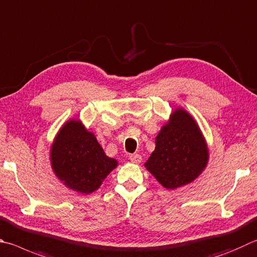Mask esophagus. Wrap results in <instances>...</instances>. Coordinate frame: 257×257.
I'll return each mask as SVG.
<instances>
[{
    "label": "esophagus",
    "instance_id": "esophagus-1",
    "mask_svg": "<svg viewBox=\"0 0 257 257\" xmlns=\"http://www.w3.org/2000/svg\"><path fill=\"white\" fill-rule=\"evenodd\" d=\"M129 160L132 161L133 163H136V164H139L142 162V156L139 154H132L129 155Z\"/></svg>",
    "mask_w": 257,
    "mask_h": 257
}]
</instances>
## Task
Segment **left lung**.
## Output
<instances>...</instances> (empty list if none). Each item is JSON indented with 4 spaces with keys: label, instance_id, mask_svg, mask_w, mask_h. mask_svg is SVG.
<instances>
[{
    "label": "left lung",
    "instance_id": "1",
    "mask_svg": "<svg viewBox=\"0 0 257 257\" xmlns=\"http://www.w3.org/2000/svg\"><path fill=\"white\" fill-rule=\"evenodd\" d=\"M155 144L145 167L166 189L191 183L206 169L209 160L206 141L192 115L183 109L173 111Z\"/></svg>",
    "mask_w": 257,
    "mask_h": 257
}]
</instances>
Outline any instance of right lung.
<instances>
[{
    "label": "right lung",
    "instance_id": "right-lung-1",
    "mask_svg": "<svg viewBox=\"0 0 257 257\" xmlns=\"http://www.w3.org/2000/svg\"><path fill=\"white\" fill-rule=\"evenodd\" d=\"M54 173L67 188L80 193H92L100 188L118 162L105 155L94 134L80 120H68L55 137L50 148Z\"/></svg>",
    "mask_w": 257,
    "mask_h": 257
}]
</instances>
